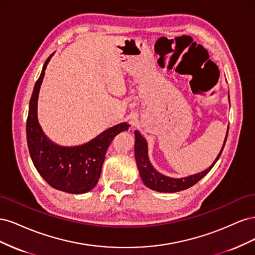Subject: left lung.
Masks as SVG:
<instances>
[{"mask_svg":"<svg viewBox=\"0 0 255 255\" xmlns=\"http://www.w3.org/2000/svg\"><path fill=\"white\" fill-rule=\"evenodd\" d=\"M228 133H229V128H228ZM228 133L220 153L218 154L217 158L215 159L214 164L210 168H207L206 170L200 172L198 174L183 177V179H172V177H168L160 174L152 167L148 157V145H146V141L144 140V138L136 130L135 132V138H136L135 158H136L137 167L139 169V173L142 179V182L144 183L146 187L159 192H176V191H181L191 187L192 185H195L197 182L201 180L204 175H206L208 172H210L213 166L216 164V161L218 160L223 151V148H225V144L228 138Z\"/></svg>","mask_w":255,"mask_h":255,"instance_id":"obj_1","label":"left lung"}]
</instances>
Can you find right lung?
<instances>
[{
  "mask_svg": "<svg viewBox=\"0 0 255 255\" xmlns=\"http://www.w3.org/2000/svg\"><path fill=\"white\" fill-rule=\"evenodd\" d=\"M49 60L50 57L45 60L29 101L26 120L29 155L37 171L53 188L69 194H84L97 185L107 149L116 136L128 129V126L121 123L105 130L88 143L72 148L51 142L42 133L37 120L38 94Z\"/></svg>",
  "mask_w": 255,
  "mask_h": 255,
  "instance_id": "add662e5",
  "label": "right lung"
}]
</instances>
